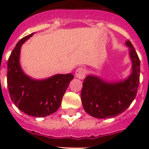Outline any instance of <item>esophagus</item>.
I'll return each mask as SVG.
<instances>
[{
  "mask_svg": "<svg viewBox=\"0 0 149 149\" xmlns=\"http://www.w3.org/2000/svg\"><path fill=\"white\" fill-rule=\"evenodd\" d=\"M86 74V70L84 68H78L75 72L76 77L79 79H84Z\"/></svg>",
  "mask_w": 149,
  "mask_h": 149,
  "instance_id": "obj_1",
  "label": "esophagus"
}]
</instances>
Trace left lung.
I'll return each instance as SVG.
<instances>
[{
    "label": "left lung",
    "mask_w": 149,
    "mask_h": 149,
    "mask_svg": "<svg viewBox=\"0 0 149 149\" xmlns=\"http://www.w3.org/2000/svg\"><path fill=\"white\" fill-rule=\"evenodd\" d=\"M129 47L132 61V73L124 81L109 83L98 77L88 75L84 79L81 101L85 111L98 119L117 116L122 113L134 101L139 84L140 61L130 41Z\"/></svg>",
    "instance_id": "8db88e82"
}]
</instances>
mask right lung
Segmentation results:
<instances>
[{
    "label": "right lung",
    "mask_w": 149,
    "mask_h": 149,
    "mask_svg": "<svg viewBox=\"0 0 149 149\" xmlns=\"http://www.w3.org/2000/svg\"><path fill=\"white\" fill-rule=\"evenodd\" d=\"M33 34L22 38L12 51L7 63V87L11 100L21 111L32 116L45 117L58 110L74 75L56 74L36 81L24 73L19 63L21 47Z\"/></svg>",
    "instance_id": "obj_1"
}]
</instances>
